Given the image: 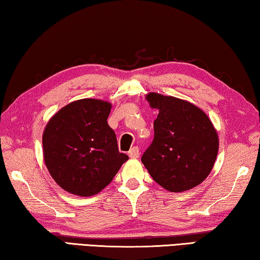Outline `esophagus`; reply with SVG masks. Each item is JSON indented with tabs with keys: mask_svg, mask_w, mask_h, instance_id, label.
Segmentation results:
<instances>
[{
	"mask_svg": "<svg viewBox=\"0 0 260 260\" xmlns=\"http://www.w3.org/2000/svg\"><path fill=\"white\" fill-rule=\"evenodd\" d=\"M128 156H129L131 158H138V157L140 156V150H139V148H138V147H133V148H131V150L128 151Z\"/></svg>",
	"mask_w": 260,
	"mask_h": 260,
	"instance_id": "1",
	"label": "esophagus"
}]
</instances>
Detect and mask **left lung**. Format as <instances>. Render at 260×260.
<instances>
[{"mask_svg":"<svg viewBox=\"0 0 260 260\" xmlns=\"http://www.w3.org/2000/svg\"><path fill=\"white\" fill-rule=\"evenodd\" d=\"M158 116L152 143L142 155L152 179L164 189L181 192L208 178L218 155L217 131L203 110L173 96L149 93Z\"/></svg>","mask_w":260,"mask_h":260,"instance_id":"obj_1","label":"left lung"}]
</instances>
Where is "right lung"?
<instances>
[{
    "mask_svg": "<svg viewBox=\"0 0 260 260\" xmlns=\"http://www.w3.org/2000/svg\"><path fill=\"white\" fill-rule=\"evenodd\" d=\"M111 107L102 100H78L48 121L43 158L52 179L70 193L96 195L128 159L118 150L116 134L108 125Z\"/></svg>",
    "mask_w": 260,
    "mask_h": 260,
    "instance_id": "add662e5",
    "label": "right lung"
}]
</instances>
